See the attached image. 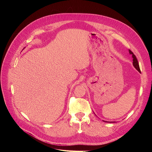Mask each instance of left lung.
<instances>
[{"label":"left lung","instance_id":"1","mask_svg":"<svg viewBox=\"0 0 152 152\" xmlns=\"http://www.w3.org/2000/svg\"><path fill=\"white\" fill-rule=\"evenodd\" d=\"M129 54L132 55V65L133 66H134V67L136 69V70L138 71V72H140V66H139V63H138V61H137V59L135 55L134 54V53H133L131 50H129ZM104 122H108V121H103Z\"/></svg>","mask_w":152,"mask_h":152}]
</instances>
